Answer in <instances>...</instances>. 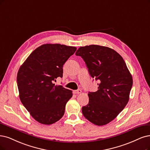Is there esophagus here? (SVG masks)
<instances>
[{
	"instance_id": "obj_1",
	"label": "esophagus",
	"mask_w": 150,
	"mask_h": 150,
	"mask_svg": "<svg viewBox=\"0 0 150 150\" xmlns=\"http://www.w3.org/2000/svg\"><path fill=\"white\" fill-rule=\"evenodd\" d=\"M74 93L75 94V95H78V94H80L81 93V90H74Z\"/></svg>"
}]
</instances>
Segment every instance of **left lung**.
Wrapping results in <instances>:
<instances>
[{
	"label": "left lung",
	"mask_w": 150,
	"mask_h": 150,
	"mask_svg": "<svg viewBox=\"0 0 150 150\" xmlns=\"http://www.w3.org/2000/svg\"><path fill=\"white\" fill-rule=\"evenodd\" d=\"M76 55L83 59L98 90L89 92V103L82 107L84 117L101 126L113 120L129 100L132 76L124 60L114 49L98 45L80 47Z\"/></svg>",
	"instance_id": "8db88e82"
}]
</instances>
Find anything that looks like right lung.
I'll return each instance as SVG.
<instances>
[{"instance_id": "1", "label": "right lung", "mask_w": 150, "mask_h": 150, "mask_svg": "<svg viewBox=\"0 0 150 150\" xmlns=\"http://www.w3.org/2000/svg\"><path fill=\"white\" fill-rule=\"evenodd\" d=\"M76 47L46 44L36 48L20 67L16 80L20 101L38 122L51 125L63 117L72 91L54 82Z\"/></svg>"}]
</instances>
